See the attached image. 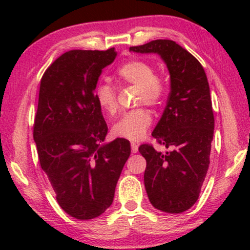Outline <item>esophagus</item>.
Returning <instances> with one entry per match:
<instances>
[{"instance_id":"obj_1","label":"esophagus","mask_w":250,"mask_h":250,"mask_svg":"<svg viewBox=\"0 0 250 250\" xmlns=\"http://www.w3.org/2000/svg\"><path fill=\"white\" fill-rule=\"evenodd\" d=\"M130 147H131V151H133V153H137V150H139V146H137L136 143L131 142Z\"/></svg>"}]
</instances>
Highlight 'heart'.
I'll return each mask as SVG.
<instances>
[{"label":"heart","instance_id":"heart-1","mask_svg":"<svg viewBox=\"0 0 250 250\" xmlns=\"http://www.w3.org/2000/svg\"><path fill=\"white\" fill-rule=\"evenodd\" d=\"M120 81L139 87L137 104L156 107L161 103L166 93V85L160 76L155 75L150 63L143 60H131L120 67L117 71ZM96 102L103 111L114 115L119 109L116 89L110 83H99L95 88ZM151 125V115L146 108L128 111L113 125L114 136L129 141H139L147 133Z\"/></svg>","mask_w":250,"mask_h":250}]
</instances>
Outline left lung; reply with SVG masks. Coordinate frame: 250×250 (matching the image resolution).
<instances>
[{
  "label": "left lung",
  "mask_w": 250,
  "mask_h": 250,
  "mask_svg": "<svg viewBox=\"0 0 250 250\" xmlns=\"http://www.w3.org/2000/svg\"><path fill=\"white\" fill-rule=\"evenodd\" d=\"M134 53H156L170 74V93L151 136L166 154L151 145L139 151L147 161L145 187L159 210L179 214L196 202L210 163L214 114L207 75L195 57L171 40H155L130 47Z\"/></svg>",
  "instance_id": "obj_1"
}]
</instances>
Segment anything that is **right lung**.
Returning <instances> with one entry per match:
<instances>
[{
	"instance_id": "1",
	"label": "right lung",
	"mask_w": 250,
	"mask_h": 250,
	"mask_svg": "<svg viewBox=\"0 0 250 250\" xmlns=\"http://www.w3.org/2000/svg\"><path fill=\"white\" fill-rule=\"evenodd\" d=\"M115 48L69 50L44 71L34 121V141L60 207L90 220L113 203L116 183L130 155L128 140L102 145L108 133L95 88Z\"/></svg>"
}]
</instances>
